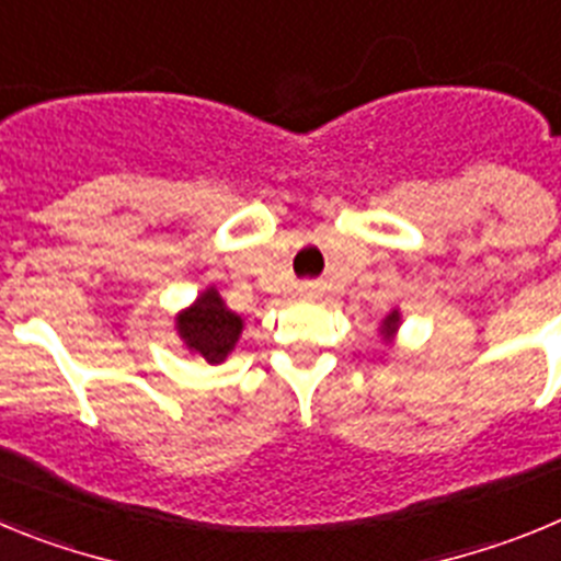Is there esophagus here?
<instances>
[{"label": "esophagus", "instance_id": "esophagus-1", "mask_svg": "<svg viewBox=\"0 0 561 561\" xmlns=\"http://www.w3.org/2000/svg\"><path fill=\"white\" fill-rule=\"evenodd\" d=\"M320 291H323L320 289V284H300V295L304 297H317Z\"/></svg>", "mask_w": 561, "mask_h": 561}]
</instances>
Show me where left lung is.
Wrapping results in <instances>:
<instances>
[{
  "label": "left lung",
  "mask_w": 561,
  "mask_h": 561,
  "mask_svg": "<svg viewBox=\"0 0 561 561\" xmlns=\"http://www.w3.org/2000/svg\"><path fill=\"white\" fill-rule=\"evenodd\" d=\"M396 325H399V314H396V311H393V314H390L388 317V320H385V329H396Z\"/></svg>",
  "instance_id": "left-lung-1"
}]
</instances>
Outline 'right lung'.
Here are the masks:
<instances>
[{"instance_id": "add662e5", "label": "right lung", "mask_w": 561, "mask_h": 561, "mask_svg": "<svg viewBox=\"0 0 561 561\" xmlns=\"http://www.w3.org/2000/svg\"><path fill=\"white\" fill-rule=\"evenodd\" d=\"M176 325L193 354L205 356L207 362H221L232 351L244 323L221 304L219 291L207 289L185 314H180Z\"/></svg>"}]
</instances>
